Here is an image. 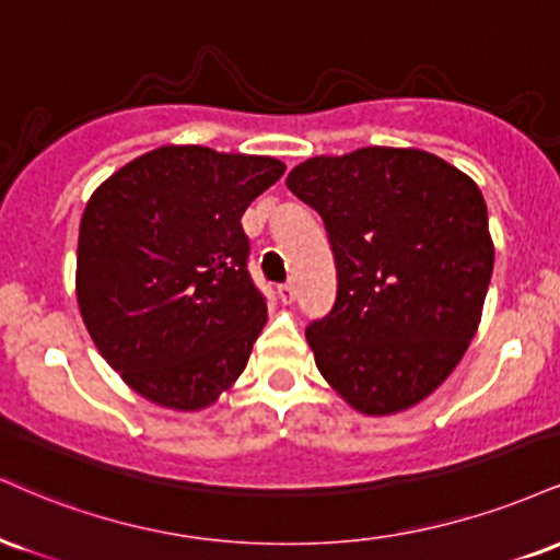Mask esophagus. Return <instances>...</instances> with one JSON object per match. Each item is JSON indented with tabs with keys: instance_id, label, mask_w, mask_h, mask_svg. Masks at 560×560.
<instances>
[{
	"instance_id": "obj_1",
	"label": "esophagus",
	"mask_w": 560,
	"mask_h": 560,
	"mask_svg": "<svg viewBox=\"0 0 560 560\" xmlns=\"http://www.w3.org/2000/svg\"><path fill=\"white\" fill-rule=\"evenodd\" d=\"M294 294H298V292H294V284H281L279 287V300L284 302V305H292Z\"/></svg>"
}]
</instances>
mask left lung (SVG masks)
I'll return each mask as SVG.
<instances>
[{
  "mask_svg": "<svg viewBox=\"0 0 560 560\" xmlns=\"http://www.w3.org/2000/svg\"><path fill=\"white\" fill-rule=\"evenodd\" d=\"M287 187L320 213L336 302L307 326L320 375L357 412L415 407L459 365L493 276L480 187L417 148H357L294 166Z\"/></svg>",
  "mask_w": 560,
  "mask_h": 560,
  "instance_id": "left-lung-1",
  "label": "left lung"
}]
</instances>
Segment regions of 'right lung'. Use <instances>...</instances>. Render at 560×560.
<instances>
[{"instance_id":"1","label":"right lung","mask_w":560,"mask_h":560,"mask_svg":"<svg viewBox=\"0 0 560 560\" xmlns=\"http://www.w3.org/2000/svg\"><path fill=\"white\" fill-rule=\"evenodd\" d=\"M287 166L164 145L114 172L80 219L75 292L101 357L159 407L195 412L250 360L266 298L240 219Z\"/></svg>"}]
</instances>
